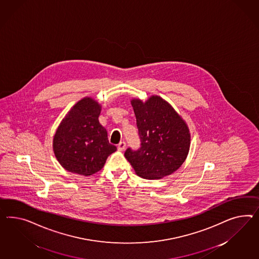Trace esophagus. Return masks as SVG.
I'll use <instances>...</instances> for the list:
<instances>
[{
	"label": "esophagus",
	"instance_id": "1",
	"mask_svg": "<svg viewBox=\"0 0 259 259\" xmlns=\"http://www.w3.org/2000/svg\"><path fill=\"white\" fill-rule=\"evenodd\" d=\"M126 147V143L124 141H120L118 144V150L119 151H123Z\"/></svg>",
	"mask_w": 259,
	"mask_h": 259
}]
</instances>
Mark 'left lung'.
I'll return each instance as SVG.
<instances>
[{
	"label": "left lung",
	"mask_w": 259,
	"mask_h": 259,
	"mask_svg": "<svg viewBox=\"0 0 259 259\" xmlns=\"http://www.w3.org/2000/svg\"><path fill=\"white\" fill-rule=\"evenodd\" d=\"M140 147L127 148L124 156L136 174L145 179H158L181 167L189 154V128L171 105L159 96L147 102H131Z\"/></svg>",
	"instance_id": "1"
}]
</instances>
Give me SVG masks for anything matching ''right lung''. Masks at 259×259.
Masks as SVG:
<instances>
[{
  "mask_svg": "<svg viewBox=\"0 0 259 259\" xmlns=\"http://www.w3.org/2000/svg\"><path fill=\"white\" fill-rule=\"evenodd\" d=\"M101 107L84 98L61 121L54 138V152L64 168L78 175H93L104 167L117 147L110 144L107 131L99 122Z\"/></svg>",
  "mask_w": 259,
  "mask_h": 259,
  "instance_id": "add662e5",
  "label": "right lung"
}]
</instances>
